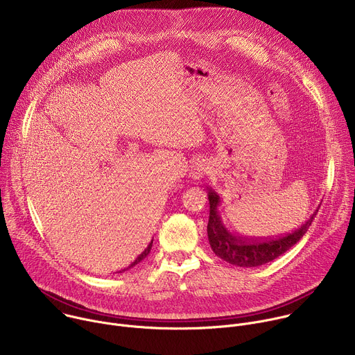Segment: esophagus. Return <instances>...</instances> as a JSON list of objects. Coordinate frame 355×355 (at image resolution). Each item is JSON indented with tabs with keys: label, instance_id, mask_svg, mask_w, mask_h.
<instances>
[{
	"label": "esophagus",
	"instance_id": "esophagus-1",
	"mask_svg": "<svg viewBox=\"0 0 355 355\" xmlns=\"http://www.w3.org/2000/svg\"><path fill=\"white\" fill-rule=\"evenodd\" d=\"M191 174H192V178H193V180H199V178L202 177V174H204V170L200 168V166L196 164V166L192 168Z\"/></svg>",
	"mask_w": 355,
	"mask_h": 355
}]
</instances>
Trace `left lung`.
<instances>
[{
  "instance_id": "obj_1",
  "label": "left lung",
  "mask_w": 355,
  "mask_h": 355,
  "mask_svg": "<svg viewBox=\"0 0 355 355\" xmlns=\"http://www.w3.org/2000/svg\"><path fill=\"white\" fill-rule=\"evenodd\" d=\"M208 199L211 205L207 229L209 244L219 259L232 266L243 268L260 267L282 256L286 250L296 244L302 236L308 232L320 208L319 205L311 218L292 233L275 239H248L233 234L223 225L219 215L220 196L211 188L208 189Z\"/></svg>"
}]
</instances>
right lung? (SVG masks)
<instances>
[{"label": "right lung", "instance_id": "right-lung-1", "mask_svg": "<svg viewBox=\"0 0 355 355\" xmlns=\"http://www.w3.org/2000/svg\"><path fill=\"white\" fill-rule=\"evenodd\" d=\"M151 245H153V240H151V241L148 243V245L144 248V251L141 252V254H140V256H137V259H136V260H135V261H133V263H132V264H130L128 268H125V270H129V268L135 267V266H136V264H139V263H140L143 259H146V257H147V254H148V252H150V250H151ZM125 270H123V271H125Z\"/></svg>", "mask_w": 355, "mask_h": 355}]
</instances>
